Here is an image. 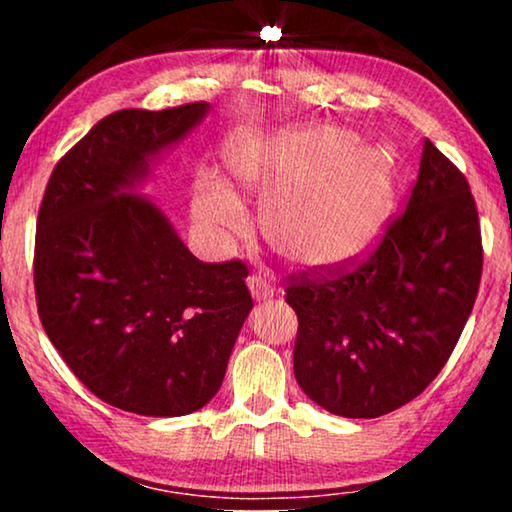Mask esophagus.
<instances>
[{
	"label": "esophagus",
	"instance_id": "1",
	"mask_svg": "<svg viewBox=\"0 0 512 512\" xmlns=\"http://www.w3.org/2000/svg\"><path fill=\"white\" fill-rule=\"evenodd\" d=\"M248 289H250V293H253V298L257 300V302H262V300H271L273 296H275V287L271 282L266 280V277H262V275H250L248 277Z\"/></svg>",
	"mask_w": 512,
	"mask_h": 512
}]
</instances>
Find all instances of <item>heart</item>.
<instances>
[{
    "label": "heart",
    "mask_w": 512,
    "mask_h": 512,
    "mask_svg": "<svg viewBox=\"0 0 512 512\" xmlns=\"http://www.w3.org/2000/svg\"><path fill=\"white\" fill-rule=\"evenodd\" d=\"M223 164L237 183H271L257 212L262 235L275 253L309 271L366 253L395 205V160L339 128L237 135L223 146ZM196 214L228 237L248 230L237 203L214 185L196 192Z\"/></svg>",
    "instance_id": "b5f03b06"
}]
</instances>
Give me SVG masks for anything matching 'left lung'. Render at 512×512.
Returning a JSON list of instances; mask_svg holds the SVG:
<instances>
[{"label":"left lung","mask_w":512,"mask_h":512,"mask_svg":"<svg viewBox=\"0 0 512 512\" xmlns=\"http://www.w3.org/2000/svg\"><path fill=\"white\" fill-rule=\"evenodd\" d=\"M481 230L470 185L424 140L418 180L375 253L352 273L302 277L293 372L311 402L343 418H379L427 388L472 314Z\"/></svg>","instance_id":"left-lung-1"}]
</instances>
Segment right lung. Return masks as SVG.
Masks as SVG:
<instances>
[{"label":"right lung","mask_w":512,"mask_h":512,"mask_svg":"<svg viewBox=\"0 0 512 512\" xmlns=\"http://www.w3.org/2000/svg\"><path fill=\"white\" fill-rule=\"evenodd\" d=\"M212 110H119L56 164L36 228V296L60 357L99 400L151 418L203 409L253 309L246 264H205L151 196L155 162Z\"/></svg>","instance_id":"1"}]
</instances>
